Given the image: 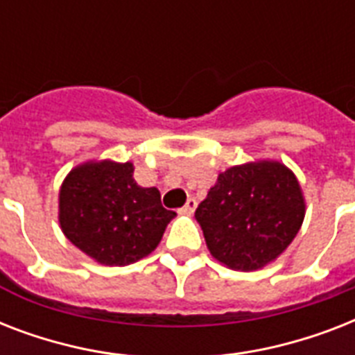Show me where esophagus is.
Segmentation results:
<instances>
[{
	"label": "esophagus",
	"instance_id": "obj_1",
	"mask_svg": "<svg viewBox=\"0 0 355 355\" xmlns=\"http://www.w3.org/2000/svg\"><path fill=\"white\" fill-rule=\"evenodd\" d=\"M195 208H197V200L188 199V200H186V205L180 208V211H182V214H188V216H191V214L195 211Z\"/></svg>",
	"mask_w": 355,
	"mask_h": 355
}]
</instances>
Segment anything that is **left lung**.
<instances>
[{"mask_svg":"<svg viewBox=\"0 0 355 355\" xmlns=\"http://www.w3.org/2000/svg\"><path fill=\"white\" fill-rule=\"evenodd\" d=\"M306 199L278 160L228 167L195 210L206 247L232 270H258L286 252L302 227Z\"/></svg>","mask_w":355,"mask_h":355,"instance_id":"obj_1","label":"left lung"}]
</instances>
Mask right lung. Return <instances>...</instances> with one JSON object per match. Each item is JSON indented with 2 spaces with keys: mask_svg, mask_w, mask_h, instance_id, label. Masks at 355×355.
I'll use <instances>...</instances> for the list:
<instances>
[{
  "mask_svg": "<svg viewBox=\"0 0 355 355\" xmlns=\"http://www.w3.org/2000/svg\"><path fill=\"white\" fill-rule=\"evenodd\" d=\"M132 162L88 160L75 166L58 189L64 236L94 261L123 267L149 256L175 211L156 188H141Z\"/></svg>",
  "mask_w": 355,
  "mask_h": 355,
  "instance_id": "obj_1",
  "label": "right lung"
}]
</instances>
